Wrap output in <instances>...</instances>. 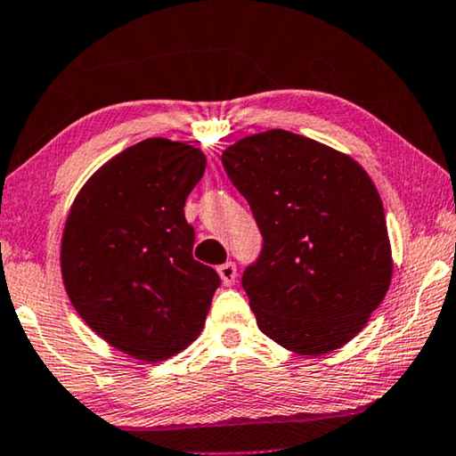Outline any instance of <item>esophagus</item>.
Instances as JSON below:
<instances>
[{
    "label": "esophagus",
    "instance_id": "esophagus-1",
    "mask_svg": "<svg viewBox=\"0 0 456 456\" xmlns=\"http://www.w3.org/2000/svg\"><path fill=\"white\" fill-rule=\"evenodd\" d=\"M217 273H220L224 286H228V288L234 286V281H236V263L234 261L224 263V265L217 267Z\"/></svg>",
    "mask_w": 456,
    "mask_h": 456
}]
</instances>
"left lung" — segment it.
Here are the masks:
<instances>
[{
    "mask_svg": "<svg viewBox=\"0 0 456 456\" xmlns=\"http://www.w3.org/2000/svg\"><path fill=\"white\" fill-rule=\"evenodd\" d=\"M222 164L263 236L242 273L261 331L302 355L354 339L393 275L385 209L366 170L283 129L244 137Z\"/></svg>",
    "mask_w": 456,
    "mask_h": 456,
    "instance_id": "obj_1",
    "label": "left lung"
}]
</instances>
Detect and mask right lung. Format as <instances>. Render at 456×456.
Listing matches in <instances>:
<instances>
[{"mask_svg": "<svg viewBox=\"0 0 456 456\" xmlns=\"http://www.w3.org/2000/svg\"><path fill=\"white\" fill-rule=\"evenodd\" d=\"M203 170L201 150L150 137L98 168L65 222L61 273L71 305L137 360H167L195 341L222 283L193 259L195 230L184 220Z\"/></svg>", "mask_w": 456, "mask_h": 456, "instance_id": "obj_1", "label": "right lung"}]
</instances>
